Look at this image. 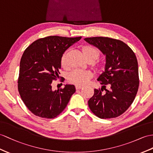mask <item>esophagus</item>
Instances as JSON below:
<instances>
[{
	"instance_id": "1",
	"label": "esophagus",
	"mask_w": 153,
	"mask_h": 153,
	"mask_svg": "<svg viewBox=\"0 0 153 153\" xmlns=\"http://www.w3.org/2000/svg\"><path fill=\"white\" fill-rule=\"evenodd\" d=\"M75 87H76V89H80L82 88V85H76Z\"/></svg>"
}]
</instances>
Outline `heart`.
Returning <instances> with one entry per match:
<instances>
[{
    "mask_svg": "<svg viewBox=\"0 0 153 153\" xmlns=\"http://www.w3.org/2000/svg\"><path fill=\"white\" fill-rule=\"evenodd\" d=\"M84 55L86 59H91L95 62L99 56V52L96 48L92 46H85L83 48ZM62 65L64 68H68V65L65 60V55L62 59ZM92 76V74L88 71L74 69L70 73L68 80L71 83L76 85H84L86 84Z\"/></svg>",
    "mask_w": 153,
    "mask_h": 153,
    "instance_id": "heart-1",
    "label": "heart"
}]
</instances>
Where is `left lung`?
I'll return each mask as SVG.
<instances>
[{"label":"left lung","instance_id":"left-lung-1","mask_svg":"<svg viewBox=\"0 0 153 153\" xmlns=\"http://www.w3.org/2000/svg\"><path fill=\"white\" fill-rule=\"evenodd\" d=\"M84 40L106 56L105 71L97 79L102 86L100 89H94L88 106L100 119L117 117L132 105L138 90V65L136 55L120 40L107 37H93ZM106 85L109 86V90L105 88ZM103 89L105 93L102 92Z\"/></svg>","mask_w":153,"mask_h":153}]
</instances>
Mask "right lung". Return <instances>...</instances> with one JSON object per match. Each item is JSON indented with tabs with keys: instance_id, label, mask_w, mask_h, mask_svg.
I'll return each mask as SVG.
<instances>
[{
	"instance_id": "obj_1",
	"label": "right lung",
	"mask_w": 153,
	"mask_h": 153,
	"mask_svg": "<svg viewBox=\"0 0 153 153\" xmlns=\"http://www.w3.org/2000/svg\"><path fill=\"white\" fill-rule=\"evenodd\" d=\"M81 38L48 36L26 48L21 59L18 90L32 114L53 119L65 108L75 87L66 84L64 88L53 91L52 82L59 77L63 54Z\"/></svg>"
}]
</instances>
